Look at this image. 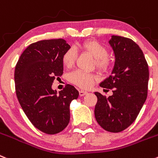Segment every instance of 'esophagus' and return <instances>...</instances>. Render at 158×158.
Wrapping results in <instances>:
<instances>
[{"instance_id": "34e87169", "label": "esophagus", "mask_w": 158, "mask_h": 158, "mask_svg": "<svg viewBox=\"0 0 158 158\" xmlns=\"http://www.w3.org/2000/svg\"><path fill=\"white\" fill-rule=\"evenodd\" d=\"M86 94H87V91L82 90V89H80V90H79V96H80V97H82V96L86 95Z\"/></svg>"}]
</instances>
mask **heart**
<instances>
[{"instance_id":"heart-1","label":"heart","mask_w":158,"mask_h":158,"mask_svg":"<svg viewBox=\"0 0 158 158\" xmlns=\"http://www.w3.org/2000/svg\"><path fill=\"white\" fill-rule=\"evenodd\" d=\"M79 48L94 57V64L102 72L108 70L112 64L111 59L108 57V51L104 44L95 40H87L79 44ZM77 53L73 48H69L62 56V63L65 67L70 68L75 64ZM69 80L82 89H89L98 80L97 75L87 73L80 70L71 72Z\"/></svg>"}]
</instances>
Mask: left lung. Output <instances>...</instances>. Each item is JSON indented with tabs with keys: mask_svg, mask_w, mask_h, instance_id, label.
<instances>
[{
	"mask_svg": "<svg viewBox=\"0 0 158 158\" xmlns=\"http://www.w3.org/2000/svg\"><path fill=\"white\" fill-rule=\"evenodd\" d=\"M115 55L112 73L100 86L112 89L106 97L96 92L97 122L107 132H119L135 120L147 97L149 69L142 50L132 40L112 36L109 41Z\"/></svg>",
	"mask_w": 158,
	"mask_h": 158,
	"instance_id": "1",
	"label": "left lung"
}]
</instances>
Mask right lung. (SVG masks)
<instances>
[{"mask_svg":"<svg viewBox=\"0 0 158 158\" xmlns=\"http://www.w3.org/2000/svg\"><path fill=\"white\" fill-rule=\"evenodd\" d=\"M70 48L63 39L44 40L28 46L15 69L18 101L31 123L41 132L57 134L69 125V105L79 92L72 85L57 94L51 86L63 74V54Z\"/></svg>","mask_w":158,"mask_h":158,"instance_id":"obj_1","label":"right lung"}]
</instances>
